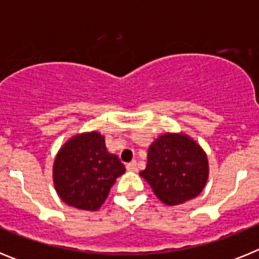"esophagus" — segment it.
Wrapping results in <instances>:
<instances>
[{"instance_id":"1","label":"esophagus","mask_w":259,"mask_h":259,"mask_svg":"<svg viewBox=\"0 0 259 259\" xmlns=\"http://www.w3.org/2000/svg\"><path fill=\"white\" fill-rule=\"evenodd\" d=\"M125 168H127L128 171H137V162L136 161H132L130 162V163H127V166H125Z\"/></svg>"}]
</instances>
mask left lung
I'll return each instance as SVG.
<instances>
[{
	"label": "left lung",
	"instance_id": "8db88e82",
	"mask_svg": "<svg viewBox=\"0 0 259 259\" xmlns=\"http://www.w3.org/2000/svg\"><path fill=\"white\" fill-rule=\"evenodd\" d=\"M141 178L168 206L197 197L209 178L206 153L184 134H166L153 141Z\"/></svg>",
	"mask_w": 259,
	"mask_h": 259
}]
</instances>
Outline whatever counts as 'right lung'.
Masks as SVG:
<instances>
[{
  "label": "right lung",
  "mask_w": 259,
  "mask_h": 259,
  "mask_svg": "<svg viewBox=\"0 0 259 259\" xmlns=\"http://www.w3.org/2000/svg\"><path fill=\"white\" fill-rule=\"evenodd\" d=\"M124 171L119 158L106 150L104 136L93 131L76 135L59 149L53 166V180L63 202L95 211Z\"/></svg>",
  "instance_id": "right-lung-1"
}]
</instances>
